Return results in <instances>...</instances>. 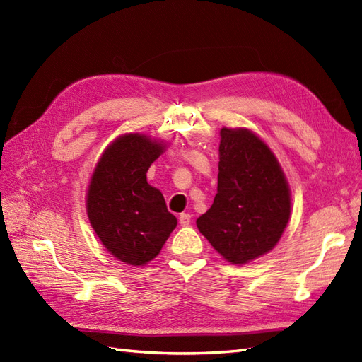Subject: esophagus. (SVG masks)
<instances>
[{
  "mask_svg": "<svg viewBox=\"0 0 362 362\" xmlns=\"http://www.w3.org/2000/svg\"><path fill=\"white\" fill-rule=\"evenodd\" d=\"M179 223L182 226H188L191 223V216L189 214H180L179 216Z\"/></svg>",
  "mask_w": 362,
  "mask_h": 362,
  "instance_id": "obj_1",
  "label": "esophagus"
}]
</instances>
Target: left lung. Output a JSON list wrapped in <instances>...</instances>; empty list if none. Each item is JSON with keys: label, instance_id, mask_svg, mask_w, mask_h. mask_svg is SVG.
<instances>
[{"label": "left lung", "instance_id": "obj_1", "mask_svg": "<svg viewBox=\"0 0 362 362\" xmlns=\"http://www.w3.org/2000/svg\"><path fill=\"white\" fill-rule=\"evenodd\" d=\"M218 185L197 228L228 262L243 264L276 245L291 217V194L274 153L245 128L220 129Z\"/></svg>", "mask_w": 362, "mask_h": 362}]
</instances>
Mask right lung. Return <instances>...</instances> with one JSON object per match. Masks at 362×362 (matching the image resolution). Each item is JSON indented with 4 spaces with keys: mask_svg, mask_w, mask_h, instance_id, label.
Wrapping results in <instances>:
<instances>
[{
    "mask_svg": "<svg viewBox=\"0 0 362 362\" xmlns=\"http://www.w3.org/2000/svg\"><path fill=\"white\" fill-rule=\"evenodd\" d=\"M163 146L146 136L125 134L102 154L91 175L87 212L96 235L120 262L142 266L160 252L177 218L146 171Z\"/></svg>",
    "mask_w": 362,
    "mask_h": 362,
    "instance_id": "1",
    "label": "right lung"
}]
</instances>
